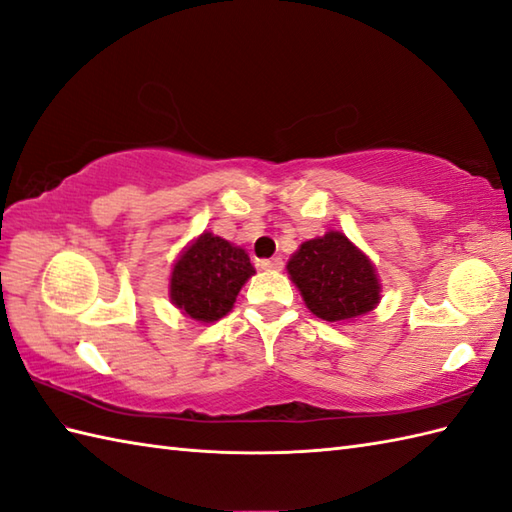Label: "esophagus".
Masks as SVG:
<instances>
[{"instance_id": "obj_1", "label": "esophagus", "mask_w": 512, "mask_h": 512, "mask_svg": "<svg viewBox=\"0 0 512 512\" xmlns=\"http://www.w3.org/2000/svg\"><path fill=\"white\" fill-rule=\"evenodd\" d=\"M259 266H262V270H281V268H284V259H281V257L262 259V262H259Z\"/></svg>"}]
</instances>
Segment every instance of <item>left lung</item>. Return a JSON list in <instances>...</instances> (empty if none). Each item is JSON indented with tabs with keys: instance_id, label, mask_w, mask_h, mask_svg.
Instances as JSON below:
<instances>
[{
	"instance_id": "obj_1",
	"label": "left lung",
	"mask_w": 512,
	"mask_h": 512,
	"mask_svg": "<svg viewBox=\"0 0 512 512\" xmlns=\"http://www.w3.org/2000/svg\"><path fill=\"white\" fill-rule=\"evenodd\" d=\"M286 268L308 310L323 321H354L380 301L374 264L339 231L303 242Z\"/></svg>"
}]
</instances>
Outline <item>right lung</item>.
Instances as JSON below:
<instances>
[{
	"label": "right lung",
	"instance_id": "1",
	"mask_svg": "<svg viewBox=\"0 0 512 512\" xmlns=\"http://www.w3.org/2000/svg\"><path fill=\"white\" fill-rule=\"evenodd\" d=\"M253 275L244 248L204 231L173 264L169 299L193 321L213 323L231 312L239 290Z\"/></svg>",
	"mask_w": 512,
	"mask_h": 512
}]
</instances>
